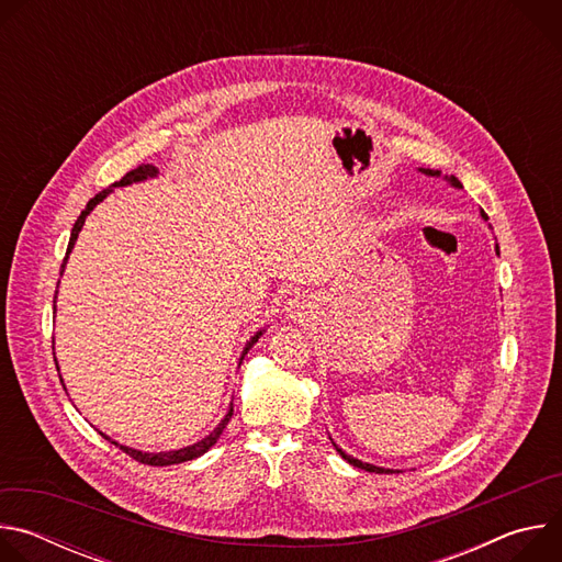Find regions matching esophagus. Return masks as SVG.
<instances>
[{"instance_id": "obj_1", "label": "esophagus", "mask_w": 562, "mask_h": 562, "mask_svg": "<svg viewBox=\"0 0 562 562\" xmlns=\"http://www.w3.org/2000/svg\"><path fill=\"white\" fill-rule=\"evenodd\" d=\"M286 317L293 319L295 325H304L308 323V319L313 317V302L308 297H293L289 304H286Z\"/></svg>"}]
</instances>
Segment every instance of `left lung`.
Masks as SVG:
<instances>
[{"label":"left lung","mask_w":562,"mask_h":562,"mask_svg":"<svg viewBox=\"0 0 562 562\" xmlns=\"http://www.w3.org/2000/svg\"><path fill=\"white\" fill-rule=\"evenodd\" d=\"M425 176H440V171H434V169H420ZM445 180L451 184V187H456V189H462V184H460V180L458 178H453V176H445ZM483 217L485 220H490L487 217V213L483 211ZM496 254H498V247H496ZM334 447L338 449V453L349 462V464H353V467H358V469H364V471H373V473H393V469H384V467H375V464H369V462H362V460H358V458H351L349 453H345L336 442H334Z\"/></svg>","instance_id":"obj_1"}]
</instances>
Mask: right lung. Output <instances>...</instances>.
Listing matches in <instances>:
<instances>
[{
    "instance_id": "1",
    "label": "right lung",
    "mask_w": 562,
    "mask_h": 562,
    "mask_svg": "<svg viewBox=\"0 0 562 562\" xmlns=\"http://www.w3.org/2000/svg\"><path fill=\"white\" fill-rule=\"evenodd\" d=\"M157 176V169L153 167V165H142V167H137V169H133V171H128L120 182H115L113 187H126V184H133V182H142V180H146V178H155ZM113 187H109V189H104V191H100L93 200H89V204H87V209L79 213V217H77V222H75V226H72V231H70V239H68V249H66V258H64V262H61V271H64V267H66V260H68V254L72 251V245H75V239H77V235H79V231H82V226H85V220H87V215L113 191ZM59 271V273H61ZM59 284V282H57ZM55 297H57V291H55ZM53 308H55V300H53ZM265 331V329H262ZM262 331H258L249 342H247V347H245V353L258 342V338L262 336ZM245 353H243V358H245ZM55 356V353H53ZM231 416H233V407L226 412V416L222 418V423L206 436V438H202L200 442H195V445H191V447H184V449H176V451H159V453H146V451H137V449H131V447H124V445H117V442H113L109 436H104L102 431V436L106 438V440H111L113 445H117L122 451H126L133 460H137V462H142V464H150V467H169V464H178V462H187V460H193V458H200L202 453H206L215 442H217V438L222 436V431H224V427L228 425V420H231Z\"/></svg>"
}]
</instances>
